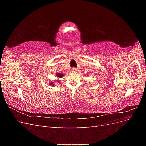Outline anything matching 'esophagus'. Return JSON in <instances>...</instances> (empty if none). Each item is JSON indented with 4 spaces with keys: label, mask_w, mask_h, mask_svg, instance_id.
Listing matches in <instances>:
<instances>
[{
    "label": "esophagus",
    "mask_w": 146,
    "mask_h": 146,
    "mask_svg": "<svg viewBox=\"0 0 146 146\" xmlns=\"http://www.w3.org/2000/svg\"><path fill=\"white\" fill-rule=\"evenodd\" d=\"M71 71L72 72H76L77 71V69L76 68H72V70H71Z\"/></svg>",
    "instance_id": "esophagus-1"
}]
</instances>
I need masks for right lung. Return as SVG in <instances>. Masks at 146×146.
Wrapping results in <instances>:
<instances>
[{"mask_svg":"<svg viewBox=\"0 0 146 146\" xmlns=\"http://www.w3.org/2000/svg\"><path fill=\"white\" fill-rule=\"evenodd\" d=\"M63 76H64V74H61V73H56V76L58 77V78H61V77H63ZM56 82H58V83H59V80L58 79V80H56ZM50 83H49L48 84V85H50L51 86H55V84L53 83V82H50Z\"/></svg>","mask_w":146,"mask_h":146,"instance_id":"obj_1","label":"right lung"}]
</instances>
